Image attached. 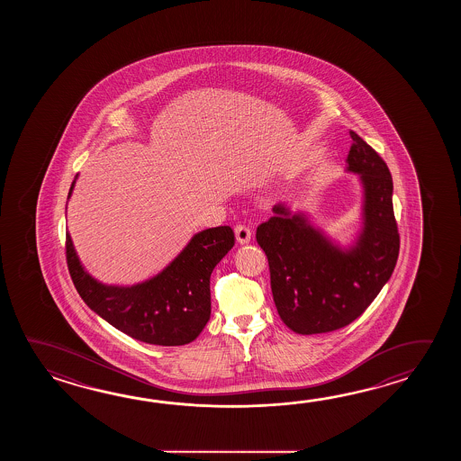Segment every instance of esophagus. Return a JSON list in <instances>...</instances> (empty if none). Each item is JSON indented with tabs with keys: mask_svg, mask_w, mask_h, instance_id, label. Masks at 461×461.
<instances>
[{
	"mask_svg": "<svg viewBox=\"0 0 461 461\" xmlns=\"http://www.w3.org/2000/svg\"><path fill=\"white\" fill-rule=\"evenodd\" d=\"M234 230L235 239H237V242H239V244H247V242H250V239H252V230H250V227L239 224V226H235Z\"/></svg>",
	"mask_w": 461,
	"mask_h": 461,
	"instance_id": "34e87169",
	"label": "esophagus"
}]
</instances>
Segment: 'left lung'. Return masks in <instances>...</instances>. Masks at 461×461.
I'll return each mask as SVG.
<instances>
[{"label":"left lung","mask_w":461,"mask_h":461,"mask_svg":"<svg viewBox=\"0 0 461 461\" xmlns=\"http://www.w3.org/2000/svg\"><path fill=\"white\" fill-rule=\"evenodd\" d=\"M349 171L366 189L364 230L357 247L341 252L284 206L257 227L278 314L298 334L330 333L353 323L373 303L397 264L401 235L392 206V176L381 155L356 131Z\"/></svg>","instance_id":"8db88e82"}]
</instances>
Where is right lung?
<instances>
[{"instance_id": "obj_1", "label": "right lung", "mask_w": 461, "mask_h": 461, "mask_svg": "<svg viewBox=\"0 0 461 461\" xmlns=\"http://www.w3.org/2000/svg\"><path fill=\"white\" fill-rule=\"evenodd\" d=\"M234 242L229 226L206 229L161 274L127 288L95 282L78 262L69 234L66 260L80 298L105 321L137 341L183 346L194 341L211 318V274Z\"/></svg>"}]
</instances>
